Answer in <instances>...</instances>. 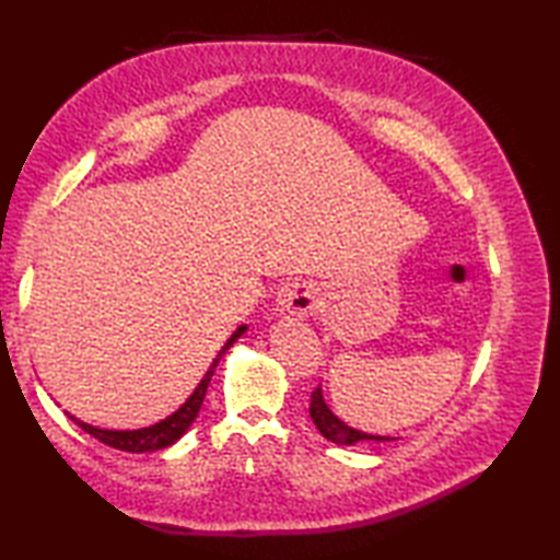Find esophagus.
Returning a JSON list of instances; mask_svg holds the SVG:
<instances>
[{
    "instance_id": "1",
    "label": "esophagus",
    "mask_w": 560,
    "mask_h": 560,
    "mask_svg": "<svg viewBox=\"0 0 560 560\" xmlns=\"http://www.w3.org/2000/svg\"><path fill=\"white\" fill-rule=\"evenodd\" d=\"M317 287L311 281H291L277 291V307L289 317H307L317 305Z\"/></svg>"
}]
</instances>
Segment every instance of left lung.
<instances>
[{
    "label": "left lung",
    "mask_w": 560,
    "mask_h": 560,
    "mask_svg": "<svg viewBox=\"0 0 560 560\" xmlns=\"http://www.w3.org/2000/svg\"><path fill=\"white\" fill-rule=\"evenodd\" d=\"M311 419L317 425V431L323 433L329 443L335 445H359V443H389V435H373V433H363L359 428H351L349 423H343L339 416L327 407L323 387H317L311 397Z\"/></svg>",
    "instance_id": "8db88e82"
}]
</instances>
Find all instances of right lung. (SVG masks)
Here are the masks:
<instances>
[{"label": "right lung", "instance_id": "add662e5", "mask_svg": "<svg viewBox=\"0 0 560 560\" xmlns=\"http://www.w3.org/2000/svg\"><path fill=\"white\" fill-rule=\"evenodd\" d=\"M245 331H247V325H241V327H237V329L233 331L231 339L225 341L223 347H221L217 359L211 361V365H209V371L205 373V377L199 380V385L195 387L192 395L187 397V401L183 404L180 409L173 411L171 416H165V419L159 421V423L147 425V428H137V431H113V428H98V425L83 423L81 419H77V416H71L69 411H67V416L81 428L83 433H89L91 438L101 440L103 445L115 447V450L137 452V455H139V452H156V450H163V447H171L173 443H177V440H180V438L189 431V425L195 423V419L199 416L201 404H205L207 387H209V383H211L213 371H217V365H219V361L223 359V353L229 351V349L233 347V343L245 335Z\"/></svg>", "mask_w": 560, "mask_h": 560}]
</instances>
